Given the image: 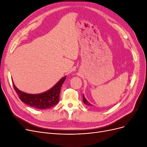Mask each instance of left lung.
Segmentation results:
<instances>
[{"instance_id":"8db88e82","label":"left lung","mask_w":147,"mask_h":147,"mask_svg":"<svg viewBox=\"0 0 147 147\" xmlns=\"http://www.w3.org/2000/svg\"><path fill=\"white\" fill-rule=\"evenodd\" d=\"M83 102H84V104H86V105H89V106H92V105L89 102H88L87 100H86V99L84 98V95H83Z\"/></svg>"}]
</instances>
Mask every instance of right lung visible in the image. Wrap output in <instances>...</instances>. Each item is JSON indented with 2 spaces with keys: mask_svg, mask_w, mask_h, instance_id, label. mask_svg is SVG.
Returning <instances> with one entry per match:
<instances>
[{
  "mask_svg": "<svg viewBox=\"0 0 147 147\" xmlns=\"http://www.w3.org/2000/svg\"><path fill=\"white\" fill-rule=\"evenodd\" d=\"M65 79V76L60 79L51 89L39 94L24 93L15 86L13 81L12 84L15 90L22 102L36 109L43 110L49 109L59 102L61 88Z\"/></svg>",
  "mask_w": 147,
  "mask_h": 147,
  "instance_id": "1",
  "label": "right lung"
}]
</instances>
